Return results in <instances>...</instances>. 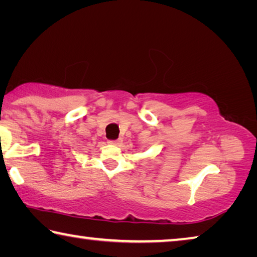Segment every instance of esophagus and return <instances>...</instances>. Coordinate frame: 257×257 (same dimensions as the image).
<instances>
[{"mask_svg":"<svg viewBox=\"0 0 257 257\" xmlns=\"http://www.w3.org/2000/svg\"><path fill=\"white\" fill-rule=\"evenodd\" d=\"M121 142H122V141H121V139H116V141H108L107 143L110 145H120Z\"/></svg>","mask_w":257,"mask_h":257,"instance_id":"esophagus-1","label":"esophagus"}]
</instances>
